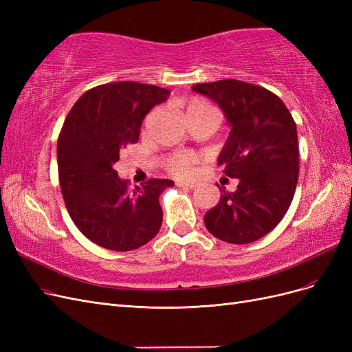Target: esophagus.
<instances>
[{"label":"esophagus","mask_w":352,"mask_h":352,"mask_svg":"<svg viewBox=\"0 0 352 352\" xmlns=\"http://www.w3.org/2000/svg\"><path fill=\"white\" fill-rule=\"evenodd\" d=\"M176 185H177L179 188H188V189L197 188V184H195V182H184V180H177Z\"/></svg>","instance_id":"34e87169"}]
</instances>
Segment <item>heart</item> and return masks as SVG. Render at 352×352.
Returning <instances> with one entry per match:
<instances>
[{"instance_id":"heart-1","label":"heart","mask_w":352,"mask_h":352,"mask_svg":"<svg viewBox=\"0 0 352 352\" xmlns=\"http://www.w3.org/2000/svg\"><path fill=\"white\" fill-rule=\"evenodd\" d=\"M202 114H208V116L216 117L214 109H212L207 101L201 100V98L190 100L186 105V116H202ZM198 160H199V157H197L195 154H188V153L176 154L167 160V168L173 175L188 176Z\"/></svg>"}]
</instances>
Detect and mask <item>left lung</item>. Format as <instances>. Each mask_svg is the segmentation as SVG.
I'll use <instances>...</instances> for the list:
<instances>
[{"label":"left lung","instance_id":"left-lung-1","mask_svg":"<svg viewBox=\"0 0 352 352\" xmlns=\"http://www.w3.org/2000/svg\"><path fill=\"white\" fill-rule=\"evenodd\" d=\"M221 109L230 126L217 158L226 176L239 179L235 192L223 189L204 214L207 230L229 243L267 235L289 208L300 173L296 124L283 101L257 85L235 79L194 85Z\"/></svg>","mask_w":352,"mask_h":352}]
</instances>
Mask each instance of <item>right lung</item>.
I'll return each mask as SVG.
<instances>
[{
    "mask_svg": "<svg viewBox=\"0 0 352 352\" xmlns=\"http://www.w3.org/2000/svg\"><path fill=\"white\" fill-rule=\"evenodd\" d=\"M170 91L138 82H114L85 92L73 105L57 142L63 198L76 228L111 251H132L162 228L160 195L175 182L150 179L127 189L114 170L120 151L138 142L141 124Z\"/></svg>",
    "mask_w": 352,
    "mask_h": 352,
    "instance_id": "add662e5",
    "label": "right lung"
}]
</instances>
